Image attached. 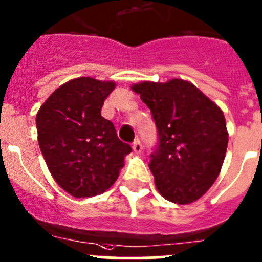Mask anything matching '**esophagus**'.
Here are the masks:
<instances>
[{
  "label": "esophagus",
  "mask_w": 262,
  "mask_h": 262,
  "mask_svg": "<svg viewBox=\"0 0 262 262\" xmlns=\"http://www.w3.org/2000/svg\"><path fill=\"white\" fill-rule=\"evenodd\" d=\"M143 150V146H142V142H141L140 140H136L133 142V151L136 152V154H141Z\"/></svg>",
  "instance_id": "esophagus-1"
}]
</instances>
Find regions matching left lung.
Here are the masks:
<instances>
[{
    "label": "left lung",
    "mask_w": 262,
    "mask_h": 262,
    "mask_svg": "<svg viewBox=\"0 0 262 262\" xmlns=\"http://www.w3.org/2000/svg\"><path fill=\"white\" fill-rule=\"evenodd\" d=\"M150 108L158 130L150 171L164 199L185 205L199 200L218 178L228 143L222 110L184 79L132 86Z\"/></svg>",
    "instance_id": "8db88e82"
}]
</instances>
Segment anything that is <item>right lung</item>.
<instances>
[{
    "instance_id": "1",
    "label": "right lung",
    "mask_w": 262,
    "mask_h": 262,
    "mask_svg": "<svg viewBox=\"0 0 262 262\" xmlns=\"http://www.w3.org/2000/svg\"><path fill=\"white\" fill-rule=\"evenodd\" d=\"M116 83L79 77L55 90L36 115L37 141L51 175L77 199L105 192L132 151L102 116Z\"/></svg>"
}]
</instances>
